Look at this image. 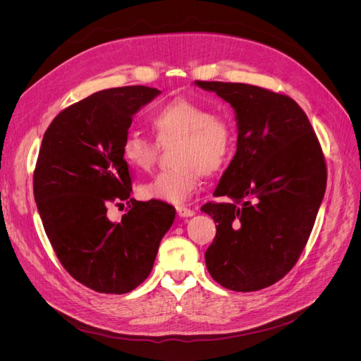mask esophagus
<instances>
[{"label":"esophagus","instance_id":"34e87169","mask_svg":"<svg viewBox=\"0 0 361 361\" xmlns=\"http://www.w3.org/2000/svg\"><path fill=\"white\" fill-rule=\"evenodd\" d=\"M176 212L180 218H188V216H192L195 214L192 209H190V207H187V206H178Z\"/></svg>","mask_w":361,"mask_h":361}]
</instances>
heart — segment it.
Returning a JSON list of instances; mask_svg holds the SVG:
<instances>
[{
	"instance_id": "1",
	"label": "heart",
	"mask_w": 361,
	"mask_h": 361,
	"mask_svg": "<svg viewBox=\"0 0 361 361\" xmlns=\"http://www.w3.org/2000/svg\"><path fill=\"white\" fill-rule=\"evenodd\" d=\"M150 129L157 141L129 133L120 145V155L129 167L145 171L154 166L159 146H173L171 166L138 185L145 200L173 204L187 202L204 176L224 170L236 149V134L228 118L211 108L188 99H176L152 113Z\"/></svg>"
}]
</instances>
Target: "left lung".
I'll use <instances>...</instances> for the list:
<instances>
[{"label":"left lung","instance_id":"left-lung-1","mask_svg":"<svg viewBox=\"0 0 361 361\" xmlns=\"http://www.w3.org/2000/svg\"><path fill=\"white\" fill-rule=\"evenodd\" d=\"M231 104L236 154L209 202L216 235L204 253L223 288L253 292L274 285L297 264L326 187L321 145L292 97L241 82L195 81Z\"/></svg>","mask_w":361,"mask_h":361}]
</instances>
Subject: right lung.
<instances>
[{
    "label": "right lung",
    "instance_id": "obj_1",
    "mask_svg": "<svg viewBox=\"0 0 361 361\" xmlns=\"http://www.w3.org/2000/svg\"><path fill=\"white\" fill-rule=\"evenodd\" d=\"M145 85L93 93L63 110L42 140L32 188L47 236L69 274L101 293H126L154 268L176 211L164 202L130 199L120 145L134 114L159 94ZM126 201L118 224L108 204Z\"/></svg>",
    "mask_w": 361,
    "mask_h": 361
}]
</instances>
